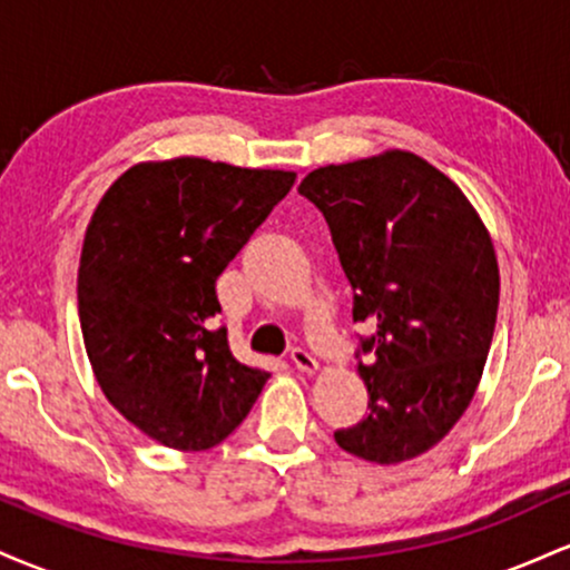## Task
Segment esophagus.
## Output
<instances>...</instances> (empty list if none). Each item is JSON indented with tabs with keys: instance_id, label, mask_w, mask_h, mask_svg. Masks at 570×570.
I'll use <instances>...</instances> for the list:
<instances>
[{
	"instance_id": "esophagus-1",
	"label": "esophagus",
	"mask_w": 570,
	"mask_h": 570,
	"mask_svg": "<svg viewBox=\"0 0 570 570\" xmlns=\"http://www.w3.org/2000/svg\"><path fill=\"white\" fill-rule=\"evenodd\" d=\"M289 358H292L294 367H297L299 372H307V375H313V372L318 370V362L305 348H292Z\"/></svg>"
}]
</instances>
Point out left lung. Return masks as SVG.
Wrapping results in <instances>:
<instances>
[{
	"label": "left lung",
	"mask_w": 570,
	"mask_h": 570,
	"mask_svg": "<svg viewBox=\"0 0 570 570\" xmlns=\"http://www.w3.org/2000/svg\"><path fill=\"white\" fill-rule=\"evenodd\" d=\"M297 189L330 225L353 322L375 326L356 353L370 412L335 442L372 463L410 461L455 426L485 370L493 240L455 181L404 149L316 168Z\"/></svg>",
	"instance_id": "8db88e82"
}]
</instances>
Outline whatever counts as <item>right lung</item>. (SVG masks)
<instances>
[{
  "mask_svg": "<svg viewBox=\"0 0 570 570\" xmlns=\"http://www.w3.org/2000/svg\"><path fill=\"white\" fill-rule=\"evenodd\" d=\"M294 179L174 158L128 168L98 200L77 273L85 351L104 396L155 442L214 448L271 377L214 326L217 278Z\"/></svg>",
  "mask_w": 570,
  "mask_h": 570,
  "instance_id": "add662e5",
  "label": "right lung"
}]
</instances>
